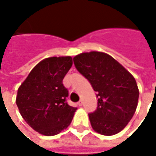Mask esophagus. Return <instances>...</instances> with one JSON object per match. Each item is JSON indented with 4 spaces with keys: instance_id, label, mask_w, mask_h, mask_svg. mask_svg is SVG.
Masks as SVG:
<instances>
[{
    "instance_id": "34e87169",
    "label": "esophagus",
    "mask_w": 156,
    "mask_h": 156,
    "mask_svg": "<svg viewBox=\"0 0 156 156\" xmlns=\"http://www.w3.org/2000/svg\"><path fill=\"white\" fill-rule=\"evenodd\" d=\"M83 100H80V101H79L78 102V106H79V107H81V106H83Z\"/></svg>"
}]
</instances>
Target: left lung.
<instances>
[{"label": "left lung", "instance_id": "8db88e82", "mask_svg": "<svg viewBox=\"0 0 156 156\" xmlns=\"http://www.w3.org/2000/svg\"><path fill=\"white\" fill-rule=\"evenodd\" d=\"M75 68L97 92L98 107L88 114L96 132L112 136L123 130L136 110L139 90L136 79L107 54L92 51L73 58Z\"/></svg>", "mask_w": 156, "mask_h": 156}]
</instances>
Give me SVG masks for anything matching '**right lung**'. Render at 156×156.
Masks as SVG:
<instances>
[{
  "label": "right lung",
  "mask_w": 156,
  "mask_h": 156,
  "mask_svg": "<svg viewBox=\"0 0 156 156\" xmlns=\"http://www.w3.org/2000/svg\"><path fill=\"white\" fill-rule=\"evenodd\" d=\"M72 65L70 56L47 58L31 70L18 89L20 115L39 133L55 136L72 122L77 107L67 103L69 91L63 84Z\"/></svg>",
  "instance_id": "obj_1"
}]
</instances>
